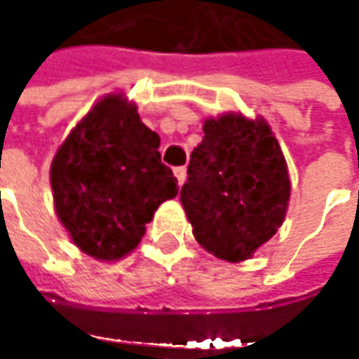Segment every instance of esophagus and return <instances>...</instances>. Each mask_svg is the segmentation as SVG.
<instances>
[{
  "label": "esophagus",
  "mask_w": 359,
  "mask_h": 359,
  "mask_svg": "<svg viewBox=\"0 0 359 359\" xmlns=\"http://www.w3.org/2000/svg\"><path fill=\"white\" fill-rule=\"evenodd\" d=\"M175 177H177V180H179V184H182V182H184V179H187V168H184V166L175 168Z\"/></svg>",
  "instance_id": "obj_1"
}]
</instances>
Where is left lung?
I'll return each instance as SVG.
<instances>
[{"instance_id":"left-lung-1","label":"left lung","mask_w":359,"mask_h":359,"mask_svg":"<svg viewBox=\"0 0 359 359\" xmlns=\"http://www.w3.org/2000/svg\"><path fill=\"white\" fill-rule=\"evenodd\" d=\"M187 175L180 201L193 235L220 259H248L285 220L287 164L264 120L241 114L205 120Z\"/></svg>"}]
</instances>
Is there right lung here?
<instances>
[{
  "mask_svg": "<svg viewBox=\"0 0 359 359\" xmlns=\"http://www.w3.org/2000/svg\"><path fill=\"white\" fill-rule=\"evenodd\" d=\"M51 189L72 241L97 259L135 250L158 205L179 193L162 164L160 137L120 95L95 104L62 143Z\"/></svg>",
  "mask_w": 359,
  "mask_h": 359,
  "instance_id": "1",
  "label": "right lung"
}]
</instances>
